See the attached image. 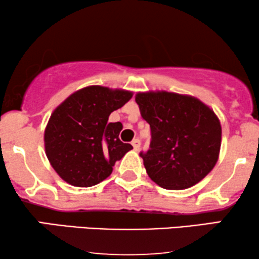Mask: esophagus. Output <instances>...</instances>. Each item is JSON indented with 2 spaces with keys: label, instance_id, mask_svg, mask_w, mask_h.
<instances>
[{
  "label": "esophagus",
  "instance_id": "1",
  "mask_svg": "<svg viewBox=\"0 0 259 259\" xmlns=\"http://www.w3.org/2000/svg\"><path fill=\"white\" fill-rule=\"evenodd\" d=\"M140 145H141V143H140L139 139H133V141H132V146H133L134 150L139 151V150H140Z\"/></svg>",
  "mask_w": 259,
  "mask_h": 259
}]
</instances>
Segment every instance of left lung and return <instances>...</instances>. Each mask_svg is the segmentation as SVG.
I'll list each match as a JSON object with an SVG mask.
<instances>
[{
	"instance_id": "8db88e82",
	"label": "left lung",
	"mask_w": 259,
	"mask_h": 259,
	"mask_svg": "<svg viewBox=\"0 0 259 259\" xmlns=\"http://www.w3.org/2000/svg\"><path fill=\"white\" fill-rule=\"evenodd\" d=\"M140 114L151 127V145L141 152L150 178L166 190L196 185L217 164L222 126L214 112L191 95L139 92Z\"/></svg>"
}]
</instances>
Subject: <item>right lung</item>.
<instances>
[{
  "mask_svg": "<svg viewBox=\"0 0 259 259\" xmlns=\"http://www.w3.org/2000/svg\"><path fill=\"white\" fill-rule=\"evenodd\" d=\"M133 93L94 84L74 92L52 113L45 130V150L52 167L66 183L90 187L111 176L113 166L132 150L119 139L121 122H108Z\"/></svg>",
  "mask_w": 259,
  "mask_h": 259,
  "instance_id": "obj_1",
  "label": "right lung"
}]
</instances>
